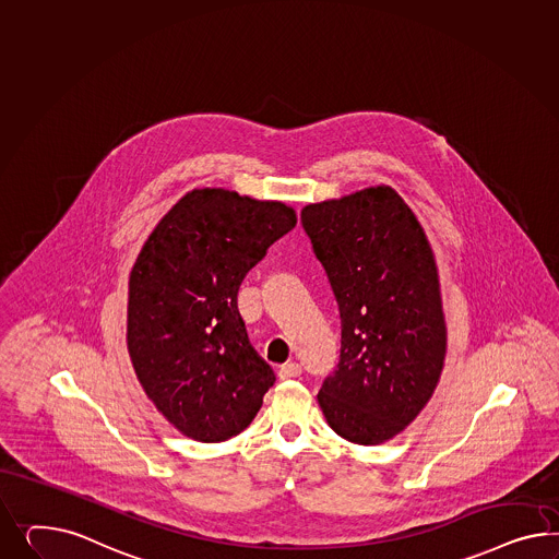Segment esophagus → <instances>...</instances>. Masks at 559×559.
<instances>
[{
	"label": "esophagus",
	"instance_id": "34e87169",
	"mask_svg": "<svg viewBox=\"0 0 559 559\" xmlns=\"http://www.w3.org/2000/svg\"><path fill=\"white\" fill-rule=\"evenodd\" d=\"M302 374V366L297 362H287L281 366V370H278V377L283 378V380H288V378H297Z\"/></svg>",
	"mask_w": 559,
	"mask_h": 559
}]
</instances>
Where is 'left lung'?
<instances>
[{
  "mask_svg": "<svg viewBox=\"0 0 559 559\" xmlns=\"http://www.w3.org/2000/svg\"><path fill=\"white\" fill-rule=\"evenodd\" d=\"M301 224L342 319L319 407L340 438L377 445L421 413L441 377L448 330L433 250L386 185L311 203Z\"/></svg>",
  "mask_w": 559,
  "mask_h": 559,
  "instance_id": "obj_1",
  "label": "left lung"
}]
</instances>
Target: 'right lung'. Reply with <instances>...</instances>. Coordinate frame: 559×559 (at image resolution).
<instances>
[{
  "label": "right lung",
  "instance_id": "obj_1",
  "mask_svg": "<svg viewBox=\"0 0 559 559\" xmlns=\"http://www.w3.org/2000/svg\"><path fill=\"white\" fill-rule=\"evenodd\" d=\"M293 207L226 189H193L154 227L130 272L128 352L154 407L182 436H238L274 384L238 311V290Z\"/></svg>",
  "mask_w": 559,
  "mask_h": 559
}]
</instances>
